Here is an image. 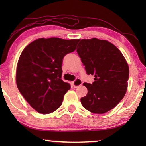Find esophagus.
<instances>
[{
    "label": "esophagus",
    "instance_id": "1",
    "mask_svg": "<svg viewBox=\"0 0 146 146\" xmlns=\"http://www.w3.org/2000/svg\"><path fill=\"white\" fill-rule=\"evenodd\" d=\"M82 80H81L80 78H76L75 80L73 82V86L74 88H76L78 87V86H80V85H82Z\"/></svg>",
    "mask_w": 146,
    "mask_h": 146
}]
</instances>
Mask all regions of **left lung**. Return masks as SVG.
<instances>
[{
	"mask_svg": "<svg viewBox=\"0 0 146 146\" xmlns=\"http://www.w3.org/2000/svg\"><path fill=\"white\" fill-rule=\"evenodd\" d=\"M79 41L76 52L86 73L95 76L91 84H83L88 94L80 98L81 103L89 111L103 114L114 108L124 97L129 67L119 49L110 42L95 38Z\"/></svg>",
	"mask_w": 146,
	"mask_h": 146,
	"instance_id": "1",
	"label": "left lung"
}]
</instances>
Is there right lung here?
I'll return each mask as SVG.
<instances>
[{"label":"right lung","mask_w":146,"mask_h":146,"mask_svg":"<svg viewBox=\"0 0 146 146\" xmlns=\"http://www.w3.org/2000/svg\"><path fill=\"white\" fill-rule=\"evenodd\" d=\"M78 39L39 38L27 46L20 56L17 86L30 106L42 114L51 113L62 104L70 90L62 80L63 58L75 50Z\"/></svg>","instance_id":"1"}]
</instances>
